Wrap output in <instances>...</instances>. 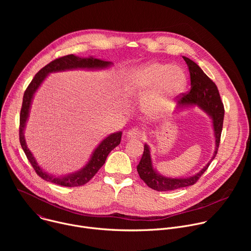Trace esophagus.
<instances>
[{
	"label": "esophagus",
	"instance_id": "esophagus-1",
	"mask_svg": "<svg viewBox=\"0 0 251 251\" xmlns=\"http://www.w3.org/2000/svg\"><path fill=\"white\" fill-rule=\"evenodd\" d=\"M141 135H142L141 131L139 129H137V128H134V129L129 130L125 134V137H126L127 140H137V139H139L141 137Z\"/></svg>",
	"mask_w": 251,
	"mask_h": 251
}]
</instances>
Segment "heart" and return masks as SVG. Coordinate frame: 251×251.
Returning <instances> with one entry per match:
<instances>
[{
	"label": "heart",
	"mask_w": 251,
	"mask_h": 251,
	"mask_svg": "<svg viewBox=\"0 0 251 251\" xmlns=\"http://www.w3.org/2000/svg\"><path fill=\"white\" fill-rule=\"evenodd\" d=\"M186 87L187 75L182 67L155 61L132 68L124 81L128 95L146 94L142 109L150 117L166 114Z\"/></svg>",
	"instance_id": "heart-1"
}]
</instances>
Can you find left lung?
<instances>
[{
	"instance_id": "1",
	"label": "left lung",
	"mask_w": 251,
	"mask_h": 251,
	"mask_svg": "<svg viewBox=\"0 0 251 251\" xmlns=\"http://www.w3.org/2000/svg\"><path fill=\"white\" fill-rule=\"evenodd\" d=\"M183 58L186 61L190 71L191 90L178 101L176 110L180 111L194 108V107H199L201 110H202L211 120L216 147H214V152L210 160L197 174L189 176L173 177L164 176L157 171L153 165L151 149L148 144H145L144 153H143L141 161L137 166V171L140 177L146 183V185L158 192L174 191L194 185L206 171L211 161L216 158L221 141L225 108L218 87L212 82V80L207 77L202 69L196 62L186 56H183Z\"/></svg>"
}]
</instances>
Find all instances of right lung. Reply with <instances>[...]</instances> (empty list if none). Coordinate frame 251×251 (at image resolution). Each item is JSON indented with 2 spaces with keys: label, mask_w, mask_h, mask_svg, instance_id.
<instances>
[{
  "label": "right lung",
  "mask_w": 251,
  "mask_h": 251,
  "mask_svg": "<svg viewBox=\"0 0 251 251\" xmlns=\"http://www.w3.org/2000/svg\"><path fill=\"white\" fill-rule=\"evenodd\" d=\"M113 63L111 61H107L104 59L96 58L93 56L89 57H80L75 54H68L53 61L50 62L48 65L43 67L39 73L34 75L33 79L27 86L26 90L24 94L23 105L20 115V143L21 146L27 158L30 162L32 168L37 174L44 178L47 182H50L63 187H78L89 182L94 175L98 172V170L104 165L108 154L120 144L122 132L111 133L106 136L97 147L93 150L88 162L78 171L70 173L67 175L55 176L50 174L46 170H44L39 163L35 160L34 156L27 148L25 138V130L26 126V122L29 117L30 107L32 103V99L34 97L35 92L39 90L43 82L49 76L50 74L52 73H60V71L66 70H76V69H84V70H102L108 69L111 67Z\"/></svg>",
  "instance_id": "obj_1"
}]
</instances>
